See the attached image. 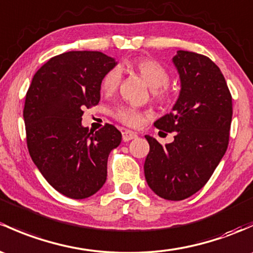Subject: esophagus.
Segmentation results:
<instances>
[{
	"instance_id": "34e87169",
	"label": "esophagus",
	"mask_w": 253,
	"mask_h": 253,
	"mask_svg": "<svg viewBox=\"0 0 253 253\" xmlns=\"http://www.w3.org/2000/svg\"><path fill=\"white\" fill-rule=\"evenodd\" d=\"M134 138H137V134L134 132L128 131V129H124L122 131V139H124V142H129V140L134 139Z\"/></svg>"
}]
</instances>
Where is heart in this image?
I'll return each instance as SVG.
<instances>
[{"label": "heart", "instance_id": "obj_1", "mask_svg": "<svg viewBox=\"0 0 253 253\" xmlns=\"http://www.w3.org/2000/svg\"><path fill=\"white\" fill-rule=\"evenodd\" d=\"M129 69L140 76L150 86L151 94L155 100L165 103L171 97V89L169 87V73L160 62L153 58H135L129 63ZM121 82V74L118 69H111L105 74L100 82V88L106 94H111L118 89ZM114 116L120 122L129 127H138L144 122L145 114L142 110L132 106H118L114 110Z\"/></svg>", "mask_w": 253, "mask_h": 253}]
</instances>
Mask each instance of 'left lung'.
Returning <instances> with one entry per match:
<instances>
[{"label":"left lung","instance_id":"obj_1","mask_svg":"<svg viewBox=\"0 0 253 253\" xmlns=\"http://www.w3.org/2000/svg\"><path fill=\"white\" fill-rule=\"evenodd\" d=\"M173 63L182 84L179 98L154 126L175 132L174 140L162 147L145 135L150 149L144 174L156 195L179 201L209 182L227 151L233 98L219 68L206 55L178 50Z\"/></svg>","mask_w":253,"mask_h":253}]
</instances>
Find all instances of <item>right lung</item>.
Masks as SVG:
<instances>
[{"label":"right lung","mask_w":253,"mask_h":253,"mask_svg":"<svg viewBox=\"0 0 253 253\" xmlns=\"http://www.w3.org/2000/svg\"><path fill=\"white\" fill-rule=\"evenodd\" d=\"M115 65L102 52L63 53L36 71L26 92L29 154L47 182L70 199H86L103 187L109 154L121 143L113 125L95 132L81 125L84 109L99 103L100 82Z\"/></svg>","instance_id":"right-lung-1"}]
</instances>
